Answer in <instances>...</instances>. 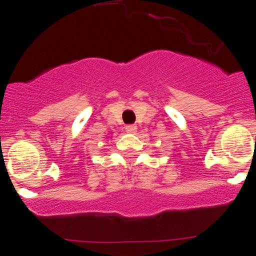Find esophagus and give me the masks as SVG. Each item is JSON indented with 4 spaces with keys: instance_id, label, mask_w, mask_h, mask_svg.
Wrapping results in <instances>:
<instances>
[{
    "instance_id": "obj_1",
    "label": "esophagus",
    "mask_w": 256,
    "mask_h": 256,
    "mask_svg": "<svg viewBox=\"0 0 256 256\" xmlns=\"http://www.w3.org/2000/svg\"><path fill=\"white\" fill-rule=\"evenodd\" d=\"M125 131L128 134H134L137 131V126L136 125H128L125 128Z\"/></svg>"
}]
</instances>
